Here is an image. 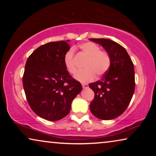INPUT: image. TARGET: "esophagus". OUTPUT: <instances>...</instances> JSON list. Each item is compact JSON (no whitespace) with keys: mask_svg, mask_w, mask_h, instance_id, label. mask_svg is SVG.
I'll list each match as a JSON object with an SVG mask.
<instances>
[{"mask_svg":"<svg viewBox=\"0 0 156 156\" xmlns=\"http://www.w3.org/2000/svg\"><path fill=\"white\" fill-rule=\"evenodd\" d=\"M82 87L84 89L88 88V84H82Z\"/></svg>","mask_w":156,"mask_h":156,"instance_id":"obj_1","label":"esophagus"}]
</instances>
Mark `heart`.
Returning <instances> with one entry per match:
<instances>
[{
	"mask_svg": "<svg viewBox=\"0 0 156 156\" xmlns=\"http://www.w3.org/2000/svg\"><path fill=\"white\" fill-rule=\"evenodd\" d=\"M79 48L87 59L84 66L86 69L78 72L74 75L76 80L84 83L89 82L95 78L96 74L101 76L108 71L111 65V58L107 52L101 51L97 44L91 42H84ZM64 63L69 73H75L76 67L73 49H69L65 53Z\"/></svg>",
	"mask_w": 156,
	"mask_h": 156,
	"instance_id": "b5f03b06",
	"label": "heart"
}]
</instances>
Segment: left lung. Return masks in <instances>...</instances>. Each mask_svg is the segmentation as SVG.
I'll return each mask as SVG.
<instances>
[{
    "label": "left lung",
    "instance_id": "left-lung-1",
    "mask_svg": "<svg viewBox=\"0 0 156 156\" xmlns=\"http://www.w3.org/2000/svg\"><path fill=\"white\" fill-rule=\"evenodd\" d=\"M103 47L111 58L109 69L101 80L89 84L94 92L91 112L101 120H111L124 112L135 90L133 64L126 49L109 39L90 38Z\"/></svg>",
    "mask_w": 156,
    "mask_h": 156
}]
</instances>
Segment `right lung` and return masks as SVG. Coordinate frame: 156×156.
Returning <instances> with one entry per match:
<instances>
[{
	"label": "right lung",
	"mask_w": 156,
	"mask_h": 156,
	"mask_svg": "<svg viewBox=\"0 0 156 156\" xmlns=\"http://www.w3.org/2000/svg\"><path fill=\"white\" fill-rule=\"evenodd\" d=\"M69 40L41 45L30 55L23 77L30 106L37 116L58 121L69 114L82 84L70 76L64 63Z\"/></svg>",
	"instance_id": "right-lung-1"
}]
</instances>
